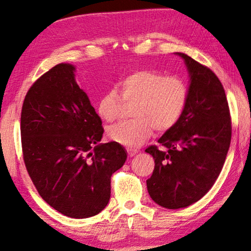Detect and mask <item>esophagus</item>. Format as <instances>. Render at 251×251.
<instances>
[{"instance_id": "34e87169", "label": "esophagus", "mask_w": 251, "mask_h": 251, "mask_svg": "<svg viewBox=\"0 0 251 251\" xmlns=\"http://www.w3.org/2000/svg\"><path fill=\"white\" fill-rule=\"evenodd\" d=\"M127 152H128L129 157H134L138 151H137V150H134V149H128V150H127Z\"/></svg>"}]
</instances>
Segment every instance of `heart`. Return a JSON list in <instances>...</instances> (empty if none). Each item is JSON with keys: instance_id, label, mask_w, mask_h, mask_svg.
<instances>
[{"instance_id": "1", "label": "heart", "mask_w": 251, "mask_h": 251, "mask_svg": "<svg viewBox=\"0 0 251 251\" xmlns=\"http://www.w3.org/2000/svg\"><path fill=\"white\" fill-rule=\"evenodd\" d=\"M116 89H110L99 100V116L105 122L116 120L123 102L136 101L135 118L108 127L112 140L126 147L136 148L147 140L152 128L171 129L183 115L189 99L185 82L177 76H165L152 69H137L123 75ZM122 97H121L120 95Z\"/></svg>"}]
</instances>
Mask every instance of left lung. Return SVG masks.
Listing matches in <instances>:
<instances>
[{"instance_id":"1","label":"left lung","mask_w":251,"mask_h":251,"mask_svg":"<svg viewBox=\"0 0 251 251\" xmlns=\"http://www.w3.org/2000/svg\"><path fill=\"white\" fill-rule=\"evenodd\" d=\"M189 99L180 121L145 150L154 159L147 190L153 202L177 209L198 202L220 176L228 152L231 122L224 88L216 75L183 52Z\"/></svg>"}]
</instances>
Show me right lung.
I'll use <instances>...</instances> for the list:
<instances>
[{
    "instance_id": "1",
    "label": "right lung",
    "mask_w": 251,
    "mask_h": 251,
    "mask_svg": "<svg viewBox=\"0 0 251 251\" xmlns=\"http://www.w3.org/2000/svg\"><path fill=\"white\" fill-rule=\"evenodd\" d=\"M75 72L74 65L59 63L30 86L22 108V148L40 197L63 215L86 218L105 208L111 176L127 152L116 141L100 144L102 121Z\"/></svg>"
}]
</instances>
